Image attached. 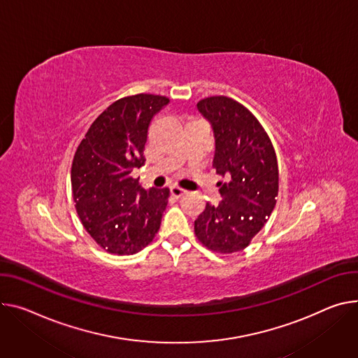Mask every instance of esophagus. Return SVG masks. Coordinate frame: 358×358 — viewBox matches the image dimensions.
<instances>
[{"mask_svg":"<svg viewBox=\"0 0 358 358\" xmlns=\"http://www.w3.org/2000/svg\"><path fill=\"white\" fill-rule=\"evenodd\" d=\"M170 192H171V196H173L174 199H180V197H182L184 194H185V191H184L182 188H180V187H171V188H170Z\"/></svg>","mask_w":358,"mask_h":358,"instance_id":"1","label":"esophagus"}]
</instances>
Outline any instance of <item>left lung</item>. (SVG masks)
<instances>
[{
    "label": "left lung",
    "mask_w": 358,
    "mask_h": 358,
    "mask_svg": "<svg viewBox=\"0 0 358 358\" xmlns=\"http://www.w3.org/2000/svg\"><path fill=\"white\" fill-rule=\"evenodd\" d=\"M197 108L211 124L213 167L222 181L217 182L221 201L207 203L194 231L207 248L231 254L250 244L274 210L277 157L263 125L243 104L220 95L201 100Z\"/></svg>",
    "instance_id": "1"
}]
</instances>
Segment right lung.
Wrapping results in <instances>:
<instances>
[{
    "label": "right lung",
    "instance_id": "add662e5",
    "mask_svg": "<svg viewBox=\"0 0 358 358\" xmlns=\"http://www.w3.org/2000/svg\"><path fill=\"white\" fill-rule=\"evenodd\" d=\"M169 103L152 94L124 96L96 117L76 151L71 185L78 217L111 254H136L159 230L170 191L145 189L131 173L144 166L148 127Z\"/></svg>",
    "mask_w": 358,
    "mask_h": 358
}]
</instances>
